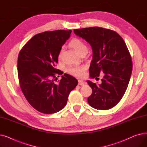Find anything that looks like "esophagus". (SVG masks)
Listing matches in <instances>:
<instances>
[{
  "label": "esophagus",
  "mask_w": 147,
  "mask_h": 147,
  "mask_svg": "<svg viewBox=\"0 0 147 147\" xmlns=\"http://www.w3.org/2000/svg\"><path fill=\"white\" fill-rule=\"evenodd\" d=\"M86 84V83L84 82V81H83V80H79V85H80V86H83V85H84V84Z\"/></svg>",
  "instance_id": "obj_1"
}]
</instances>
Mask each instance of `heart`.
Segmentation results:
<instances>
[{"instance_id":"heart-1","label":"heart","mask_w":147,"mask_h":147,"mask_svg":"<svg viewBox=\"0 0 147 147\" xmlns=\"http://www.w3.org/2000/svg\"><path fill=\"white\" fill-rule=\"evenodd\" d=\"M69 45L78 52L79 55H82L83 54L87 53L88 48L87 46L82 40L78 38H74L69 42ZM63 48H62L59 53L58 57V58H61L62 57V53H63ZM84 68L82 66H70L67 69V72L74 76L78 77V78H81L84 74Z\"/></svg>"}]
</instances>
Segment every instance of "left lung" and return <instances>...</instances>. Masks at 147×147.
Listing matches in <instances>:
<instances>
[{
  "mask_svg": "<svg viewBox=\"0 0 147 147\" xmlns=\"http://www.w3.org/2000/svg\"><path fill=\"white\" fill-rule=\"evenodd\" d=\"M74 32L92 46L90 78L96 79L104 73L99 85L88 81L92 89L88 103L97 110L110 109L124 95L132 74V61L127 46L117 32L110 29L93 27L74 29Z\"/></svg>",
  "mask_w": 147,
  "mask_h": 147,
  "instance_id": "8db88e82",
  "label": "left lung"
}]
</instances>
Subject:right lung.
Returning a JSON list of instances; mask_svg holds the SVG:
<instances>
[{
  "mask_svg": "<svg viewBox=\"0 0 147 147\" xmlns=\"http://www.w3.org/2000/svg\"><path fill=\"white\" fill-rule=\"evenodd\" d=\"M71 30L45 32L34 36L21 49L17 68L20 86L25 98L34 109L43 114L61 110L70 92L78 85L74 77L63 74L55 68L60 49Z\"/></svg>",
  "mask_w": 147,
  "mask_h": 147,
  "instance_id": "obj_1",
  "label": "right lung"
}]
</instances>
